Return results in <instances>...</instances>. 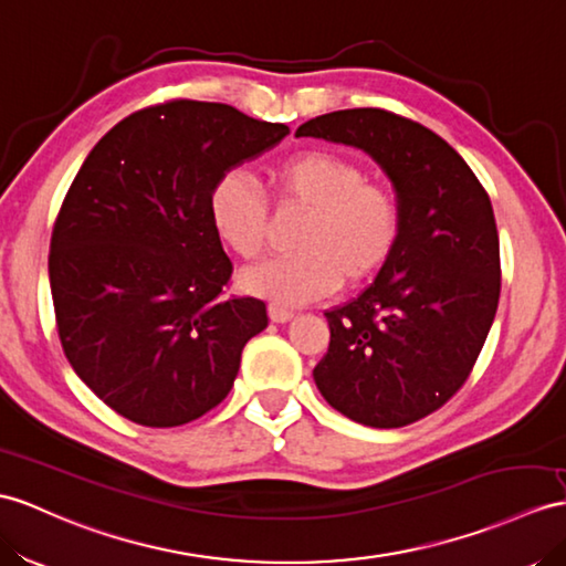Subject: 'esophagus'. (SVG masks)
<instances>
[{
  "label": "esophagus",
  "instance_id": "1",
  "mask_svg": "<svg viewBox=\"0 0 566 566\" xmlns=\"http://www.w3.org/2000/svg\"><path fill=\"white\" fill-rule=\"evenodd\" d=\"M269 316L275 324H285V322H291L295 314H293V310H285L281 305H269Z\"/></svg>",
  "mask_w": 566,
  "mask_h": 566
}]
</instances>
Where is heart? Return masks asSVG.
I'll return each mask as SVG.
<instances>
[{
  "instance_id": "obj_1",
  "label": "heart",
  "mask_w": 566,
  "mask_h": 566,
  "mask_svg": "<svg viewBox=\"0 0 566 566\" xmlns=\"http://www.w3.org/2000/svg\"><path fill=\"white\" fill-rule=\"evenodd\" d=\"M271 189L281 211H307L293 254L250 271L242 285L273 305H302L343 285L369 281L401 238V206L387 185L369 182L360 165L326 150L273 165ZM209 218L228 250L254 261L269 244V206L250 175L228 170L209 191Z\"/></svg>"
}]
</instances>
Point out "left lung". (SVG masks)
<instances>
[{
	"instance_id": "8db88e82",
	"label": "left lung",
	"mask_w": 566,
	"mask_h": 566,
	"mask_svg": "<svg viewBox=\"0 0 566 566\" xmlns=\"http://www.w3.org/2000/svg\"><path fill=\"white\" fill-rule=\"evenodd\" d=\"M297 134L365 150L401 206V238L375 283L324 312L316 389L360 424H410L463 387L494 322L502 269L490 197L442 136L389 109H338Z\"/></svg>"
}]
</instances>
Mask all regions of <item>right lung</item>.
Wrapping results in <instances>:
<instances>
[{
	"instance_id": "add662e5",
	"label": "right lung",
	"mask_w": 566,
	"mask_h": 566,
	"mask_svg": "<svg viewBox=\"0 0 566 566\" xmlns=\"http://www.w3.org/2000/svg\"><path fill=\"white\" fill-rule=\"evenodd\" d=\"M285 134L223 103L170 101L124 117L81 165L50 240L54 319L69 365L122 418L177 427L230 394L269 316L223 295L232 261L209 191Z\"/></svg>"
}]
</instances>
